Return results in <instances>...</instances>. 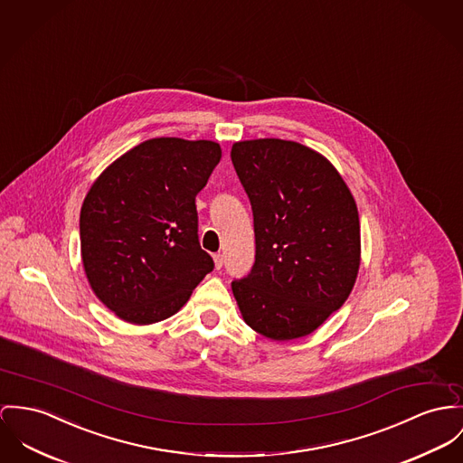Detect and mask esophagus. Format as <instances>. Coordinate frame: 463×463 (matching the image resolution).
<instances>
[{
	"label": "esophagus",
	"instance_id": "1",
	"mask_svg": "<svg viewBox=\"0 0 463 463\" xmlns=\"http://www.w3.org/2000/svg\"><path fill=\"white\" fill-rule=\"evenodd\" d=\"M214 268L220 269L223 266V255L222 253H214L213 255Z\"/></svg>",
	"mask_w": 463,
	"mask_h": 463
}]
</instances>
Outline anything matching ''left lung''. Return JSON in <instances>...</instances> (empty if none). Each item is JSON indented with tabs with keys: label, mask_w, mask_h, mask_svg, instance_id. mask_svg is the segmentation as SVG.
Wrapping results in <instances>:
<instances>
[{
	"label": "left lung",
	"mask_w": 463,
	"mask_h": 463,
	"mask_svg": "<svg viewBox=\"0 0 463 463\" xmlns=\"http://www.w3.org/2000/svg\"><path fill=\"white\" fill-rule=\"evenodd\" d=\"M253 212L255 262L232 282L243 320L284 342L314 333L356 284L359 214L349 186L312 147L282 139L232 144Z\"/></svg>",
	"instance_id": "left-lung-1"
}]
</instances>
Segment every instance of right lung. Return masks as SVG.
I'll return each mask as SVG.
<instances>
[{"mask_svg": "<svg viewBox=\"0 0 463 463\" xmlns=\"http://www.w3.org/2000/svg\"><path fill=\"white\" fill-rule=\"evenodd\" d=\"M222 158L220 144L156 137L137 144L91 184L79 218L86 279L130 324L175 316L213 271L197 236L195 195Z\"/></svg>", "mask_w": 463, "mask_h": 463, "instance_id": "obj_1", "label": "right lung"}]
</instances>
